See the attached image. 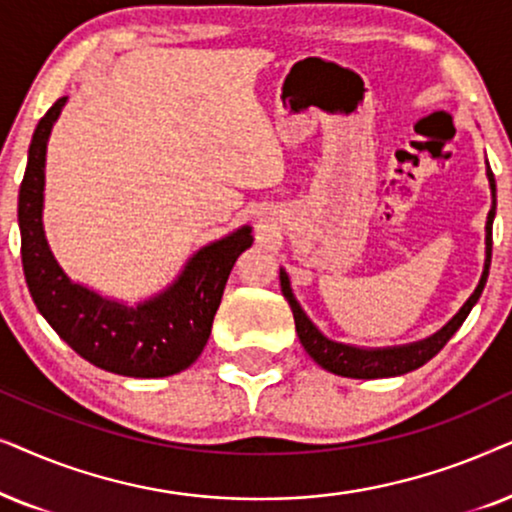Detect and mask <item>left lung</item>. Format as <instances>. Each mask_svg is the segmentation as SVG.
I'll return each instance as SVG.
<instances>
[{"instance_id": "left-lung-1", "label": "left lung", "mask_w": 512, "mask_h": 512, "mask_svg": "<svg viewBox=\"0 0 512 512\" xmlns=\"http://www.w3.org/2000/svg\"><path fill=\"white\" fill-rule=\"evenodd\" d=\"M487 177H489V189H492V210L487 215V236H485V269H482L480 283L475 288L473 295L468 297V302L461 306L459 313L449 320V323L442 327V330L435 332V335L421 339V342L414 344H405V346H386V349H360V346H349V344H339L327 339L323 332L318 330L316 325L311 323L309 316L302 311V306L292 295L290 288V278L285 274V269H281V290L283 297L288 299L292 316H295V327L299 342H302L304 351L316 360V363L323 367V370L339 374V377H351V379H381V377H398V374H407L417 367L426 365L435 353H438L442 346H445L449 339L459 327L463 325V320L473 309L475 302H478L482 290H485L487 276H489V264H492V224H494V215H496V182H494V173L487 163Z\"/></svg>"}]
</instances>
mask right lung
Listing matches in <instances>:
<instances>
[{"label": "right lung", "instance_id": "1", "mask_svg": "<svg viewBox=\"0 0 512 512\" xmlns=\"http://www.w3.org/2000/svg\"><path fill=\"white\" fill-rule=\"evenodd\" d=\"M65 102H53L34 128L20 182L18 227L27 290L58 337L100 370L138 379L187 370L208 342L231 269L252 245V229L241 227L208 243L166 290L140 304L107 299L70 281L53 257L42 222L46 142Z\"/></svg>", "mask_w": 512, "mask_h": 512}]
</instances>
